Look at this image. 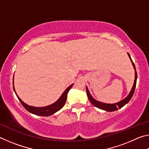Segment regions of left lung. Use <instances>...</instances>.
<instances>
[{"label": "left lung", "instance_id": "obj_1", "mask_svg": "<svg viewBox=\"0 0 149 149\" xmlns=\"http://www.w3.org/2000/svg\"><path fill=\"white\" fill-rule=\"evenodd\" d=\"M128 56L130 57V59L131 60V62L132 63V65L133 66V68L135 70V80H134V84H133V87L132 88V90L130 92L129 95H128L127 97H126L125 99H123V100H120V101L116 103H114V104H107V103H104L102 102H100L98 101V100H95L94 98H93L91 95L90 94V93L89 91V89H88L87 87H86V91H87V95L88 97V99L90 100V102L92 103L93 105H94L95 107H96L98 108H100V109L103 110H106L107 112H113V111H116L118 109H120V108H122L123 106H125L126 104H127L129 102L130 100L132 99V97H133V93H134L135 91V89L136 87V83H137V72H136L135 70V66L134 63L133 62L132 58H131L130 55L129 53H127Z\"/></svg>", "mask_w": 149, "mask_h": 149}]
</instances>
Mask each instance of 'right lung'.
Here are the masks:
<instances>
[{"label": "right lung", "instance_id": "obj_1", "mask_svg": "<svg viewBox=\"0 0 149 149\" xmlns=\"http://www.w3.org/2000/svg\"><path fill=\"white\" fill-rule=\"evenodd\" d=\"M72 84L71 85L67 88L65 89L64 93H62V95L60 96V97L58 99L56 102H54L53 104L47 106V107H32V106H29L26 103H25L24 101H22L21 99L18 97V95H17V93L15 91L14 85V77H13V88L14 91L16 95L17 96V99L19 100V102L22 103V104L23 105V107L26 108V109L31 114H33L37 116H51L54 114V113H56L58 111L60 110L61 108L64 107L65 101H66L67 99V95L68 93V91L71 89L72 87L73 86Z\"/></svg>", "mask_w": 149, "mask_h": 149}]
</instances>
